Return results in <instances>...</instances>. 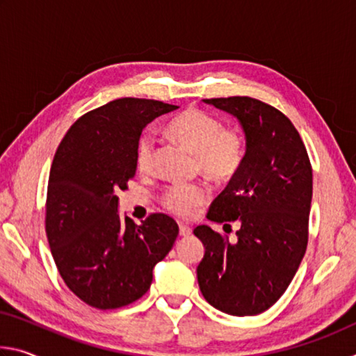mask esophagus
Listing matches in <instances>:
<instances>
[{
	"label": "esophagus",
	"mask_w": 356,
	"mask_h": 356,
	"mask_svg": "<svg viewBox=\"0 0 356 356\" xmlns=\"http://www.w3.org/2000/svg\"><path fill=\"white\" fill-rule=\"evenodd\" d=\"M179 234L182 237H190L191 236V227L186 226V225H180L179 226Z\"/></svg>",
	"instance_id": "34e87169"
}]
</instances>
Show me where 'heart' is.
Returning <instances> with one entry per match:
<instances>
[{"label":"heart","mask_w":356,"mask_h":356,"mask_svg":"<svg viewBox=\"0 0 356 356\" xmlns=\"http://www.w3.org/2000/svg\"><path fill=\"white\" fill-rule=\"evenodd\" d=\"M168 134L195 154L196 170L204 176L225 182L242 168L245 140L240 131L222 129L220 119L197 108H186L168 124ZM155 143L150 135H143L136 143V170L146 174L154 168ZM209 200V190L201 184L171 186L165 193L163 204L171 213L188 218Z\"/></svg>","instance_id":"heart-1"}]
</instances>
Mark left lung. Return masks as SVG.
Returning a JSON list of instances; mask_svg holds the SVG:
<instances>
[{
	"instance_id": "1",
	"label": "left lung",
	"mask_w": 356,
	"mask_h": 356,
	"mask_svg": "<svg viewBox=\"0 0 356 356\" xmlns=\"http://www.w3.org/2000/svg\"><path fill=\"white\" fill-rule=\"evenodd\" d=\"M238 120L242 168L209 209L215 222H237L231 243L207 225L195 236L206 252L196 268L210 305L231 316H256L280 300L308 245L312 170L297 129L276 108L251 97L206 99Z\"/></svg>"
}]
</instances>
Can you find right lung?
<instances>
[{
    "mask_svg": "<svg viewBox=\"0 0 356 356\" xmlns=\"http://www.w3.org/2000/svg\"><path fill=\"white\" fill-rule=\"evenodd\" d=\"M179 106L118 99L84 114L63 138L47 190L45 231L65 284L84 303L116 309L149 291L154 267L179 226L154 213L140 226L119 215V190L135 177V150L146 125Z\"/></svg>",
    "mask_w": 356,
    "mask_h": 356,
    "instance_id": "obj_1",
    "label": "right lung"
}]
</instances>
